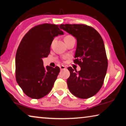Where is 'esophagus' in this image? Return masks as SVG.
<instances>
[{
  "label": "esophagus",
  "instance_id": "obj_1",
  "mask_svg": "<svg viewBox=\"0 0 126 126\" xmlns=\"http://www.w3.org/2000/svg\"><path fill=\"white\" fill-rule=\"evenodd\" d=\"M60 68H61V70H63V69L66 68V67L64 66V65H61V66H60Z\"/></svg>",
  "mask_w": 126,
  "mask_h": 126
}]
</instances>
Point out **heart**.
I'll list each match as a JSON object with an SVG mask.
<instances>
[{
    "mask_svg": "<svg viewBox=\"0 0 126 126\" xmlns=\"http://www.w3.org/2000/svg\"><path fill=\"white\" fill-rule=\"evenodd\" d=\"M69 36H71V35H67V36H66L65 37H69Z\"/></svg>",
    "mask_w": 126,
    "mask_h": 126,
    "instance_id": "1",
    "label": "heart"
}]
</instances>
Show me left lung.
Listing matches in <instances>:
<instances>
[{
	"mask_svg": "<svg viewBox=\"0 0 126 126\" xmlns=\"http://www.w3.org/2000/svg\"><path fill=\"white\" fill-rule=\"evenodd\" d=\"M64 31L76 38L74 63L81 70L69 67L67 85L71 93L80 98L94 95L104 83L108 69V59L104 41L93 28L84 24H62Z\"/></svg>",
	"mask_w": 126,
	"mask_h": 126,
	"instance_id": "1",
	"label": "left lung"
}]
</instances>
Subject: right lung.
I'll return each instance as SVG.
<instances>
[{
  "instance_id": "add662e5",
  "label": "right lung",
  "mask_w": 126,
  "mask_h": 126,
  "mask_svg": "<svg viewBox=\"0 0 126 126\" xmlns=\"http://www.w3.org/2000/svg\"><path fill=\"white\" fill-rule=\"evenodd\" d=\"M62 25L43 24L30 29L17 50L16 79L28 97L42 98L51 91L60 72L58 67H45L42 58L47 57L54 37L63 35Z\"/></svg>"
}]
</instances>
